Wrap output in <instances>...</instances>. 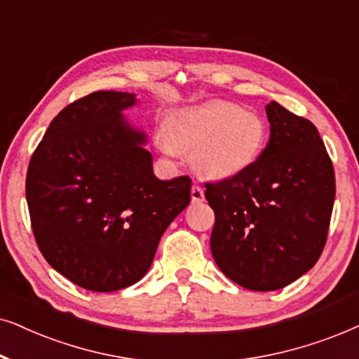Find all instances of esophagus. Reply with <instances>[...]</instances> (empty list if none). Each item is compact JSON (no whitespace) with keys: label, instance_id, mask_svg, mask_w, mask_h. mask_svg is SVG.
<instances>
[{"label":"esophagus","instance_id":"obj_1","mask_svg":"<svg viewBox=\"0 0 359 359\" xmlns=\"http://www.w3.org/2000/svg\"><path fill=\"white\" fill-rule=\"evenodd\" d=\"M190 195H192V202L194 203H200V202H203V200H205L203 189L200 187L198 184H194L192 185V192H190Z\"/></svg>","mask_w":359,"mask_h":359}]
</instances>
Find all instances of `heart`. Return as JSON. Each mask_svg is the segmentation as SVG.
Listing matches in <instances>:
<instances>
[{
	"mask_svg": "<svg viewBox=\"0 0 359 359\" xmlns=\"http://www.w3.org/2000/svg\"><path fill=\"white\" fill-rule=\"evenodd\" d=\"M267 123L240 104L213 102L172 114L162 147L192 151L195 169L212 179H228L250 169L267 144Z\"/></svg>",
	"mask_w": 359,
	"mask_h": 359,
	"instance_id": "b5f03b06",
	"label": "heart"
}]
</instances>
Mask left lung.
I'll return each mask as SVG.
<instances>
[{
    "label": "left lung",
    "mask_w": 359,
    "mask_h": 359,
    "mask_svg": "<svg viewBox=\"0 0 359 359\" xmlns=\"http://www.w3.org/2000/svg\"><path fill=\"white\" fill-rule=\"evenodd\" d=\"M266 113L271 137L259 159L243 174L205 184L215 262L233 283L259 292L312 269L335 202V170L313 123L276 102Z\"/></svg>",
    "instance_id": "1"
}]
</instances>
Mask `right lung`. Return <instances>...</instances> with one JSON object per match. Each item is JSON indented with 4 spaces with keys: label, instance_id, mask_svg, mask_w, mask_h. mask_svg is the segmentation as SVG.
Instances as JSON below:
<instances>
[{
    "label": "right lung",
    "instance_id": "right-lung-1",
    "mask_svg": "<svg viewBox=\"0 0 359 359\" xmlns=\"http://www.w3.org/2000/svg\"><path fill=\"white\" fill-rule=\"evenodd\" d=\"M135 102L130 93L93 92L67 104L27 167V208L42 256L93 292L136 284L190 203V177L157 179L144 135L123 119Z\"/></svg>",
    "mask_w": 359,
    "mask_h": 359
}]
</instances>
